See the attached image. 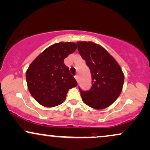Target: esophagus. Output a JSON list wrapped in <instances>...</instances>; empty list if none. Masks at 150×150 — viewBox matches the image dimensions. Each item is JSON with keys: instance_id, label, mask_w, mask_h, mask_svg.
Wrapping results in <instances>:
<instances>
[{"instance_id": "1", "label": "esophagus", "mask_w": 150, "mask_h": 150, "mask_svg": "<svg viewBox=\"0 0 150 150\" xmlns=\"http://www.w3.org/2000/svg\"><path fill=\"white\" fill-rule=\"evenodd\" d=\"M75 80H77V82H78V81H79V77H78V75H75Z\"/></svg>"}]
</instances>
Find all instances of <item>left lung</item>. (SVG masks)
I'll return each mask as SVG.
<instances>
[{
    "label": "left lung",
    "mask_w": 150,
    "mask_h": 150,
    "mask_svg": "<svg viewBox=\"0 0 150 150\" xmlns=\"http://www.w3.org/2000/svg\"><path fill=\"white\" fill-rule=\"evenodd\" d=\"M78 52L89 66L92 77L89 91L80 89L83 102L96 110L109 107L120 96L124 75L113 57L102 46L93 42H77Z\"/></svg>",
    "instance_id": "left-lung-1"
}]
</instances>
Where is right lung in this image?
<instances>
[{"label": "right lung", "instance_id": "add662e5", "mask_svg": "<svg viewBox=\"0 0 150 150\" xmlns=\"http://www.w3.org/2000/svg\"><path fill=\"white\" fill-rule=\"evenodd\" d=\"M77 47L75 42L55 43L38 56L27 69L28 91L42 106L52 108L61 104L66 100L68 89L77 85L64 64V59Z\"/></svg>", "mask_w": 150, "mask_h": 150}]
</instances>
